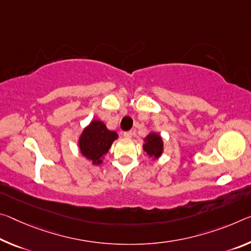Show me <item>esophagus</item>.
Returning <instances> with one entry per match:
<instances>
[{
	"label": "esophagus",
	"instance_id": "esophagus-1",
	"mask_svg": "<svg viewBox=\"0 0 251 251\" xmlns=\"http://www.w3.org/2000/svg\"><path fill=\"white\" fill-rule=\"evenodd\" d=\"M132 135H133L132 132H125L124 134H123V136L127 138V140H129V138H132Z\"/></svg>",
	"mask_w": 251,
	"mask_h": 251
}]
</instances>
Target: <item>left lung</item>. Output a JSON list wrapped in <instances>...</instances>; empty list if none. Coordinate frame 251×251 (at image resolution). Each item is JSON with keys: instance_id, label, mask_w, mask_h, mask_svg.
<instances>
[{"instance_id": "obj_1", "label": "left lung", "mask_w": 251, "mask_h": 251, "mask_svg": "<svg viewBox=\"0 0 251 251\" xmlns=\"http://www.w3.org/2000/svg\"><path fill=\"white\" fill-rule=\"evenodd\" d=\"M143 151L152 158V161L161 157L163 152H164V142H163L161 135L155 130H151L144 137Z\"/></svg>"}]
</instances>
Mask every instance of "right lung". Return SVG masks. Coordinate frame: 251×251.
Instances as JSON below:
<instances>
[{
  "mask_svg": "<svg viewBox=\"0 0 251 251\" xmlns=\"http://www.w3.org/2000/svg\"><path fill=\"white\" fill-rule=\"evenodd\" d=\"M117 138L118 134L107 128L105 123L93 119L79 135V151L91 164L98 166L104 163L105 155Z\"/></svg>",
  "mask_w": 251,
  "mask_h": 251,
  "instance_id": "add662e5",
  "label": "right lung"
}]
</instances>
